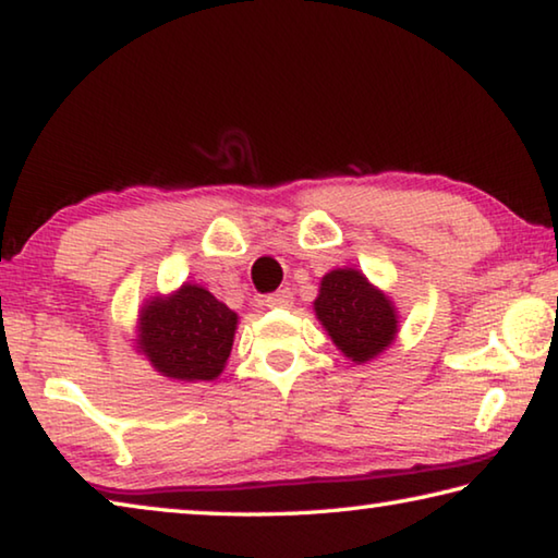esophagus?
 I'll return each instance as SVG.
<instances>
[{"label": "esophagus", "instance_id": "1", "mask_svg": "<svg viewBox=\"0 0 558 558\" xmlns=\"http://www.w3.org/2000/svg\"><path fill=\"white\" fill-rule=\"evenodd\" d=\"M266 305L268 307H290L292 305V292L288 288L272 292V295L266 298Z\"/></svg>", "mask_w": 558, "mask_h": 558}]
</instances>
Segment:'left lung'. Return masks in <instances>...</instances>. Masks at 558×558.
I'll return each instance as SVG.
<instances>
[{
    "label": "left lung",
    "mask_w": 558,
    "mask_h": 558,
    "mask_svg": "<svg viewBox=\"0 0 558 558\" xmlns=\"http://www.w3.org/2000/svg\"><path fill=\"white\" fill-rule=\"evenodd\" d=\"M315 313L332 342L359 364L384 352L399 327L391 300L352 268L327 272L315 300Z\"/></svg>",
    "instance_id": "obj_1"
}]
</instances>
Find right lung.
Here are the masks:
<instances>
[{"label":"right lung","instance_id":"add662e5","mask_svg":"<svg viewBox=\"0 0 558 558\" xmlns=\"http://www.w3.org/2000/svg\"><path fill=\"white\" fill-rule=\"evenodd\" d=\"M233 310L199 286L155 298L140 315V347L157 372L182 381H211L223 372L235 332Z\"/></svg>","mask_w":558,"mask_h":558}]
</instances>
